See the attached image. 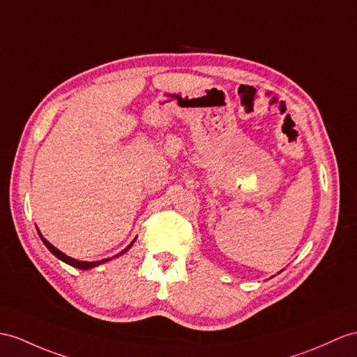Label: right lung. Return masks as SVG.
<instances>
[{"instance_id": "1", "label": "right lung", "mask_w": 357, "mask_h": 357, "mask_svg": "<svg viewBox=\"0 0 357 357\" xmlns=\"http://www.w3.org/2000/svg\"><path fill=\"white\" fill-rule=\"evenodd\" d=\"M38 233H39V236H40V239H42V242L43 244H45V247L51 251V253H53L57 259H60L62 260V262H65V264H68V265H71V266H74V268H78V269H91V268H93V266H98V265H101V264H106V262H109L110 259H113V257H118V256H121V255H124L126 251L132 247L133 244H135V241H136V238H135V241H132V244H130L126 250H123L121 251V253H118L116 256H113V257H109V259H102V260H97V262H83V260H77V259H73V257H69V256H66L65 253H62V251L60 250H57L53 244H50V242L42 236L40 234V231L38 230Z\"/></svg>"}]
</instances>
